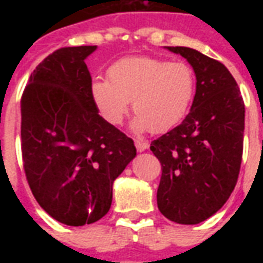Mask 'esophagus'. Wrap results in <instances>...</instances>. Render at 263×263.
<instances>
[{
    "mask_svg": "<svg viewBox=\"0 0 263 263\" xmlns=\"http://www.w3.org/2000/svg\"><path fill=\"white\" fill-rule=\"evenodd\" d=\"M135 146H136V150H138L139 153L146 152V150L148 148V143H147V142H143V140L136 139L135 140Z\"/></svg>",
    "mask_w": 263,
    "mask_h": 263,
    "instance_id": "obj_1",
    "label": "esophagus"
}]
</instances>
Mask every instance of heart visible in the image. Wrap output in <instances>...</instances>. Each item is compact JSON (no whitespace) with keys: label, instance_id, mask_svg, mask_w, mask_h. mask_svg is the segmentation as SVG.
<instances>
[{"label":"heart","instance_id":"1","mask_svg":"<svg viewBox=\"0 0 263 263\" xmlns=\"http://www.w3.org/2000/svg\"><path fill=\"white\" fill-rule=\"evenodd\" d=\"M196 79L187 63L135 55L107 69V80H94L90 92L107 123L120 124L132 99L135 132H165L181 123L195 95Z\"/></svg>","mask_w":263,"mask_h":263}]
</instances>
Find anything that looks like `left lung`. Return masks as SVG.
Returning a JSON list of instances; mask_svg holds the SVG:
<instances>
[{"instance_id": "1", "label": "left lung", "mask_w": 263, "mask_h": 263, "mask_svg": "<svg viewBox=\"0 0 263 263\" xmlns=\"http://www.w3.org/2000/svg\"><path fill=\"white\" fill-rule=\"evenodd\" d=\"M166 49L191 65L196 91L183 123L150 146L162 166L157 204L168 220L195 225L216 214L236 185L245 102L236 80L220 61L190 47Z\"/></svg>"}]
</instances>
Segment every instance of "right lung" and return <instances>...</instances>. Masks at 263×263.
<instances>
[{
    "instance_id": "1",
    "label": "right lung",
    "mask_w": 263,
    "mask_h": 263,
    "mask_svg": "<svg viewBox=\"0 0 263 263\" xmlns=\"http://www.w3.org/2000/svg\"><path fill=\"white\" fill-rule=\"evenodd\" d=\"M97 46L63 47L31 73L22 97V154L39 206L82 227L110 209L113 183L136 157L134 140L98 115L86 59Z\"/></svg>"
}]
</instances>
